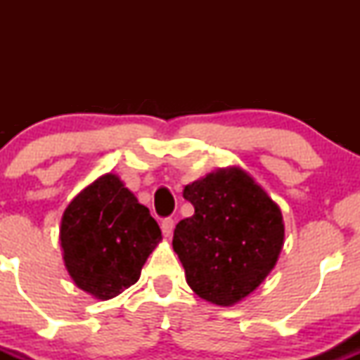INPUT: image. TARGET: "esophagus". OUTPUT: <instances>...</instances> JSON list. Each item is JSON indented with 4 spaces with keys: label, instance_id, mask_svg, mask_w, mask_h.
I'll return each instance as SVG.
<instances>
[{
    "label": "esophagus",
    "instance_id": "obj_1",
    "mask_svg": "<svg viewBox=\"0 0 360 360\" xmlns=\"http://www.w3.org/2000/svg\"><path fill=\"white\" fill-rule=\"evenodd\" d=\"M162 232L166 237H171L172 232H174V220H172V218H166V220H162Z\"/></svg>",
    "mask_w": 360,
    "mask_h": 360
}]
</instances>
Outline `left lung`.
I'll use <instances>...</instances> for the list:
<instances>
[{"instance_id": "obj_1", "label": "left lung", "mask_w": 360, "mask_h": 360, "mask_svg": "<svg viewBox=\"0 0 360 360\" xmlns=\"http://www.w3.org/2000/svg\"><path fill=\"white\" fill-rule=\"evenodd\" d=\"M194 214L176 225L172 249L200 298L232 307L269 276L284 245L283 213L242 167L184 186Z\"/></svg>"}]
</instances>
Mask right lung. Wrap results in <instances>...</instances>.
<instances>
[{"label":"right lung","mask_w":360,"mask_h":360,"mask_svg":"<svg viewBox=\"0 0 360 360\" xmlns=\"http://www.w3.org/2000/svg\"><path fill=\"white\" fill-rule=\"evenodd\" d=\"M59 238L74 284L105 301L137 283L162 233L148 208L117 174L108 172L68 205Z\"/></svg>","instance_id":"add662e5"}]
</instances>
